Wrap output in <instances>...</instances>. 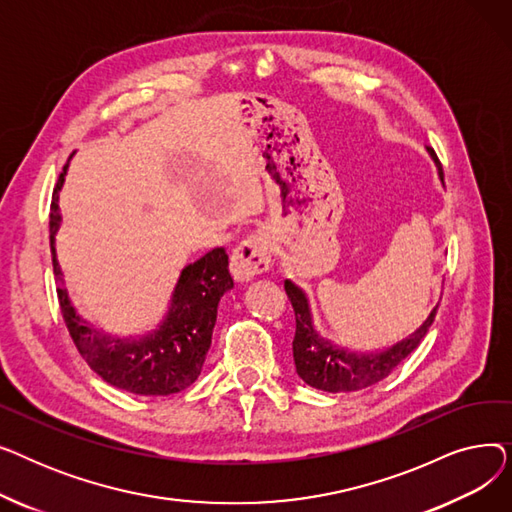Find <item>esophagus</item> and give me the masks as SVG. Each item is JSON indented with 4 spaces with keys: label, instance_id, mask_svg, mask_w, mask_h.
<instances>
[{
    "label": "esophagus",
    "instance_id": "obj_1",
    "mask_svg": "<svg viewBox=\"0 0 512 512\" xmlns=\"http://www.w3.org/2000/svg\"><path fill=\"white\" fill-rule=\"evenodd\" d=\"M272 265V247L270 240L263 234H253L242 240L234 249L230 259V274L236 282H249L255 276L270 270Z\"/></svg>",
    "mask_w": 512,
    "mask_h": 512
}]
</instances>
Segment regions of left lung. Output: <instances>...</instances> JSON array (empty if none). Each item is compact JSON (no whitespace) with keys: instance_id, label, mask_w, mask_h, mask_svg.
I'll return each instance as SVG.
<instances>
[{"instance_id":"left-lung-1","label":"left lung","mask_w":512,"mask_h":512,"mask_svg":"<svg viewBox=\"0 0 512 512\" xmlns=\"http://www.w3.org/2000/svg\"><path fill=\"white\" fill-rule=\"evenodd\" d=\"M427 153L436 161L438 174L442 176V168L438 164L436 153L429 147H427ZM284 290L292 303L294 317H297V332H294V340H292V357H294V367H297L299 378L315 390H324L332 394L357 392L386 380L388 375L421 344L429 326L434 324L436 309H438L436 305L423 324L407 340L394 344L384 353L359 355V353L344 351V348L324 338V334L317 330L311 303L303 288L286 280Z\"/></svg>"}]
</instances>
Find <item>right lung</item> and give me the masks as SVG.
<instances>
[{
    "label": "right lung",
    "instance_id": "1",
    "mask_svg": "<svg viewBox=\"0 0 512 512\" xmlns=\"http://www.w3.org/2000/svg\"><path fill=\"white\" fill-rule=\"evenodd\" d=\"M66 174L68 164L53 191L49 242L53 274L62 284L58 288L60 307L78 353L103 382L130 394L168 396L188 388L203 369L220 299L234 286L226 251L222 247L213 249L195 263L182 267L166 311L151 330L124 338L107 334L76 313L68 288L64 286L56 236L62 226L58 201Z\"/></svg>",
    "mask_w": 512,
    "mask_h": 512
}]
</instances>
